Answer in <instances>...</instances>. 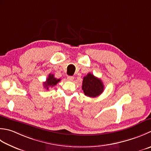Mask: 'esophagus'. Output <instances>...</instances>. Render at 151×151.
I'll use <instances>...</instances> for the list:
<instances>
[{
  "mask_svg": "<svg viewBox=\"0 0 151 151\" xmlns=\"http://www.w3.org/2000/svg\"><path fill=\"white\" fill-rule=\"evenodd\" d=\"M67 80L69 81H73V80H74V76H69L67 77Z\"/></svg>",
  "mask_w": 151,
  "mask_h": 151,
  "instance_id": "34e87169",
  "label": "esophagus"
}]
</instances>
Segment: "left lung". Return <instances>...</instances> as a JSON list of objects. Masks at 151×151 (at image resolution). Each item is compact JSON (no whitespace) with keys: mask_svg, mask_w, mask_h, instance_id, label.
I'll return each mask as SVG.
<instances>
[{"mask_svg":"<svg viewBox=\"0 0 151 151\" xmlns=\"http://www.w3.org/2000/svg\"><path fill=\"white\" fill-rule=\"evenodd\" d=\"M82 89L85 96L96 97L102 93L104 90V85L101 79L96 77L93 74L88 73L83 78Z\"/></svg>","mask_w":151,"mask_h":151,"instance_id":"8db88e82","label":"left lung"}]
</instances>
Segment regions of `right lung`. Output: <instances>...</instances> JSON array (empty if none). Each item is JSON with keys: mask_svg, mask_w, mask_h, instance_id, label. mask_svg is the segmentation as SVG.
Segmentation results:
<instances>
[{"mask_svg": "<svg viewBox=\"0 0 151 151\" xmlns=\"http://www.w3.org/2000/svg\"><path fill=\"white\" fill-rule=\"evenodd\" d=\"M60 81V79H57L54 77V75L50 74L48 75V78L46 79V81L44 82L43 86L44 88H46L47 90H48L49 87H53L57 84Z\"/></svg>", "mask_w": 151, "mask_h": 151, "instance_id": "add662e5", "label": "right lung"}]
</instances>
